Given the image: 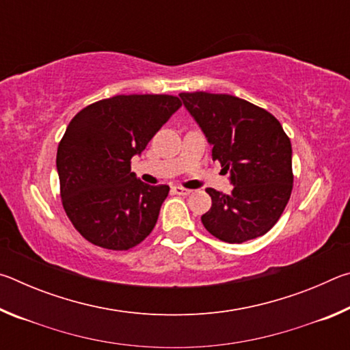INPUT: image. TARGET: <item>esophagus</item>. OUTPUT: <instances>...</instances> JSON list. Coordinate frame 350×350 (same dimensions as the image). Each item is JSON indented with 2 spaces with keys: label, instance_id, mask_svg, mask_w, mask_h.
I'll return each instance as SVG.
<instances>
[{
  "label": "esophagus",
  "instance_id": "1",
  "mask_svg": "<svg viewBox=\"0 0 350 350\" xmlns=\"http://www.w3.org/2000/svg\"><path fill=\"white\" fill-rule=\"evenodd\" d=\"M173 191L176 193V194H179V196H188L189 193H191V189H188V188H183V187H174L173 188Z\"/></svg>",
  "mask_w": 350,
  "mask_h": 350
}]
</instances>
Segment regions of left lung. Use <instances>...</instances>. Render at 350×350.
Segmentation results:
<instances>
[{"instance_id":"1","label":"left lung","mask_w":350,"mask_h":350,"mask_svg":"<svg viewBox=\"0 0 350 350\" xmlns=\"http://www.w3.org/2000/svg\"><path fill=\"white\" fill-rule=\"evenodd\" d=\"M185 108L213 145V161L230 171L232 194L206 188L202 224L228 244L259 238L281 217L293 188L292 144L275 116L230 94L182 92Z\"/></svg>"}]
</instances>
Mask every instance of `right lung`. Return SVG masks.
I'll return each instance as SVG.
<instances>
[{
  "label": "right lung",
  "mask_w": 350,
  "mask_h": 350,
  "mask_svg": "<svg viewBox=\"0 0 350 350\" xmlns=\"http://www.w3.org/2000/svg\"><path fill=\"white\" fill-rule=\"evenodd\" d=\"M167 94L103 98L70 120L58 144L63 208L77 232L108 250H129L152 232L168 185H146L131 159L180 108Z\"/></svg>",
  "instance_id": "obj_1"
}]
</instances>
